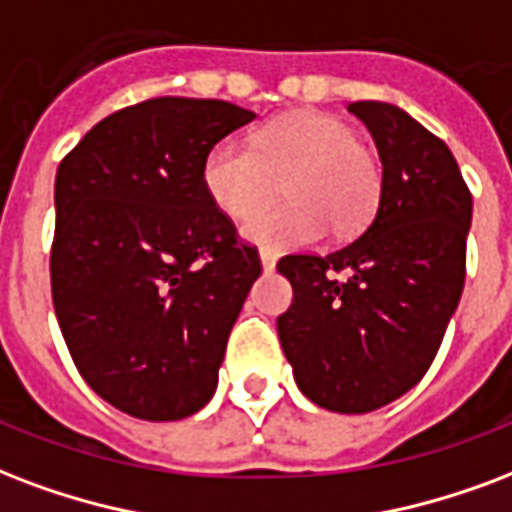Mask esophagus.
I'll list each match as a JSON object with an SVG mask.
<instances>
[{
    "label": "esophagus",
    "instance_id": "34e87169",
    "mask_svg": "<svg viewBox=\"0 0 512 512\" xmlns=\"http://www.w3.org/2000/svg\"><path fill=\"white\" fill-rule=\"evenodd\" d=\"M260 263H263V271H273L276 268V255L268 252V249H260Z\"/></svg>",
    "mask_w": 512,
    "mask_h": 512
}]
</instances>
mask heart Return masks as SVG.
Masks as SVG:
<instances>
[{"label": "heart", "instance_id": "obj_1", "mask_svg": "<svg viewBox=\"0 0 512 512\" xmlns=\"http://www.w3.org/2000/svg\"><path fill=\"white\" fill-rule=\"evenodd\" d=\"M282 181L291 204L256 215ZM201 182L222 214L256 215L241 228L244 239L279 252L314 244L327 228L338 236L365 228L381 204L384 171L354 128L333 115L303 112L260 128L252 147L233 139L209 147Z\"/></svg>", "mask_w": 512, "mask_h": 512}]
</instances>
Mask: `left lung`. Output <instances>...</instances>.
I'll return each instance as SVG.
<instances>
[{
    "label": "left lung",
    "mask_w": 512,
    "mask_h": 512,
    "mask_svg": "<svg viewBox=\"0 0 512 512\" xmlns=\"http://www.w3.org/2000/svg\"><path fill=\"white\" fill-rule=\"evenodd\" d=\"M349 112L378 147L381 204L357 241L276 263L292 284L276 330L311 403L368 413L419 384L438 354L462 298L473 195L448 144L405 109L354 101Z\"/></svg>",
    "instance_id": "1"
}]
</instances>
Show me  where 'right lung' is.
I'll use <instances>...</instances> for the list:
<instances>
[{"mask_svg":"<svg viewBox=\"0 0 512 512\" xmlns=\"http://www.w3.org/2000/svg\"><path fill=\"white\" fill-rule=\"evenodd\" d=\"M252 120L230 101L147 99L96 123L58 166V327L85 384L128 416L185 419L217 389L263 268L201 169L209 147Z\"/></svg>","mask_w":512,"mask_h":512,"instance_id":"right-lung-1","label":"right lung"}]
</instances>
